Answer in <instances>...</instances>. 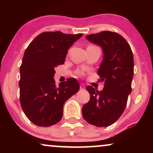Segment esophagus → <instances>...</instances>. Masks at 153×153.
I'll return each mask as SVG.
<instances>
[{
  "instance_id": "obj_1",
  "label": "esophagus",
  "mask_w": 153,
  "mask_h": 153,
  "mask_svg": "<svg viewBox=\"0 0 153 153\" xmlns=\"http://www.w3.org/2000/svg\"><path fill=\"white\" fill-rule=\"evenodd\" d=\"M80 89L81 90H84L85 89V85L82 84V83H81V84H80Z\"/></svg>"
}]
</instances>
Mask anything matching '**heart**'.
<instances>
[{
	"label": "heart",
	"instance_id": "obj_1",
	"mask_svg": "<svg viewBox=\"0 0 153 153\" xmlns=\"http://www.w3.org/2000/svg\"><path fill=\"white\" fill-rule=\"evenodd\" d=\"M91 46H92V45H91Z\"/></svg>",
	"mask_w": 153,
	"mask_h": 153
}]
</instances>
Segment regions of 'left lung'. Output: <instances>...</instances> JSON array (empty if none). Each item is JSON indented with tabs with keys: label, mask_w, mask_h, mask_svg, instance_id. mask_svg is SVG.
Wrapping results in <instances>:
<instances>
[{
	"label": "left lung",
	"mask_w": 153,
	"mask_h": 153,
	"mask_svg": "<svg viewBox=\"0 0 153 153\" xmlns=\"http://www.w3.org/2000/svg\"><path fill=\"white\" fill-rule=\"evenodd\" d=\"M88 40L100 45L103 60L98 70L100 81H104L101 91L88 85L91 96L82 107L83 118L97 127H108L121 116L131 92L134 58L131 47L118 33L102 31L86 37Z\"/></svg>",
	"instance_id": "obj_1"
}]
</instances>
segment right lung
<instances>
[{
    "instance_id": "1",
    "label": "right lung",
    "mask_w": 153,
    "mask_h": 153,
    "mask_svg": "<svg viewBox=\"0 0 153 153\" xmlns=\"http://www.w3.org/2000/svg\"><path fill=\"white\" fill-rule=\"evenodd\" d=\"M82 35L44 32L25 51L19 82L20 103L35 125L49 127L59 122L65 102L79 91L76 79H68L56 85L53 76L55 68L64 64L68 49Z\"/></svg>"
}]
</instances>
